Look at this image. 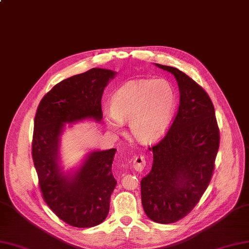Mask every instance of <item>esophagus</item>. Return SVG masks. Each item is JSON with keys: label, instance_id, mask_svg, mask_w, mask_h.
Masks as SVG:
<instances>
[{"label": "esophagus", "instance_id": "obj_1", "mask_svg": "<svg viewBox=\"0 0 249 249\" xmlns=\"http://www.w3.org/2000/svg\"><path fill=\"white\" fill-rule=\"evenodd\" d=\"M146 166V159L143 156H136L133 161V168L136 172H142Z\"/></svg>", "mask_w": 249, "mask_h": 249}]
</instances>
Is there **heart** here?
Returning a JSON list of instances; mask_svg holds the SVG:
<instances>
[{
	"label": "heart",
	"instance_id": "1",
	"mask_svg": "<svg viewBox=\"0 0 249 249\" xmlns=\"http://www.w3.org/2000/svg\"><path fill=\"white\" fill-rule=\"evenodd\" d=\"M177 108V95L165 79L128 82L116 91L104 119L111 131H120L125 121L134 138L153 142L165 134Z\"/></svg>",
	"mask_w": 249,
	"mask_h": 249
}]
</instances>
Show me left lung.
I'll return each mask as SVG.
<instances>
[{
  "label": "left lung",
  "instance_id": "left-lung-1",
  "mask_svg": "<svg viewBox=\"0 0 249 249\" xmlns=\"http://www.w3.org/2000/svg\"><path fill=\"white\" fill-rule=\"evenodd\" d=\"M155 66L175 76L180 106L166 135L149 148L153 164L141 181L142 204L151 220L167 224L185 217L209 185L219 130L213 103L203 88L177 68Z\"/></svg>",
  "mask_w": 249,
  "mask_h": 249
}]
</instances>
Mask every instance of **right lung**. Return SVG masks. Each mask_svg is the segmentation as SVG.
I'll return each instance as SVG.
<instances>
[{"instance_id": "add662e5", "label": "right lung", "mask_w": 249, "mask_h": 249, "mask_svg": "<svg viewBox=\"0 0 249 249\" xmlns=\"http://www.w3.org/2000/svg\"><path fill=\"white\" fill-rule=\"evenodd\" d=\"M116 74L92 68L64 79L40 101L35 116L32 156L40 189L54 214L75 228H92L107 218L117 184L111 173L116 149L89 151L78 166L65 172L60 158L62 134L66 124L101 122L102 94Z\"/></svg>"}]
</instances>
